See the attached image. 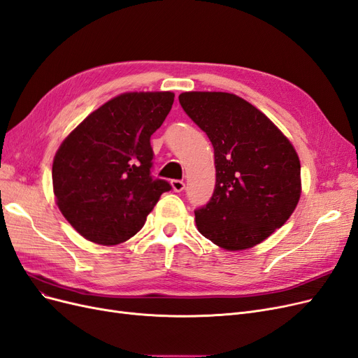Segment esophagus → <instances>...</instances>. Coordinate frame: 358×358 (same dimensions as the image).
<instances>
[{"label": "esophagus", "mask_w": 358, "mask_h": 358, "mask_svg": "<svg viewBox=\"0 0 358 358\" xmlns=\"http://www.w3.org/2000/svg\"><path fill=\"white\" fill-rule=\"evenodd\" d=\"M170 183H171V188H173V191H176V192H180V191L185 189V182L183 180L175 179V180H171Z\"/></svg>", "instance_id": "1"}]
</instances>
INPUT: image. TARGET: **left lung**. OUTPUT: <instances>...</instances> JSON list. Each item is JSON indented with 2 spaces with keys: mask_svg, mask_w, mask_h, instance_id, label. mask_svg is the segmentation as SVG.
I'll list each match as a JSON object with an SVG mask.
<instances>
[{
  "mask_svg": "<svg viewBox=\"0 0 358 358\" xmlns=\"http://www.w3.org/2000/svg\"><path fill=\"white\" fill-rule=\"evenodd\" d=\"M179 102L210 139L216 185L195 210L206 238L225 250H245L286 224L301 196V163L273 121L241 97L185 92Z\"/></svg>",
  "mask_w": 358,
  "mask_h": 358,
  "instance_id": "left-lung-1",
  "label": "left lung"
}]
</instances>
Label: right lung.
I'll return each instance as SVG.
<instances>
[{
	"instance_id": "add662e5",
	"label": "right lung",
	"mask_w": 358,
	"mask_h": 358,
	"mask_svg": "<svg viewBox=\"0 0 358 358\" xmlns=\"http://www.w3.org/2000/svg\"><path fill=\"white\" fill-rule=\"evenodd\" d=\"M173 101L171 92L122 93L93 110L59 146L52 170L56 203L84 238L103 245L127 241L171 189L151 176V136Z\"/></svg>"
}]
</instances>
